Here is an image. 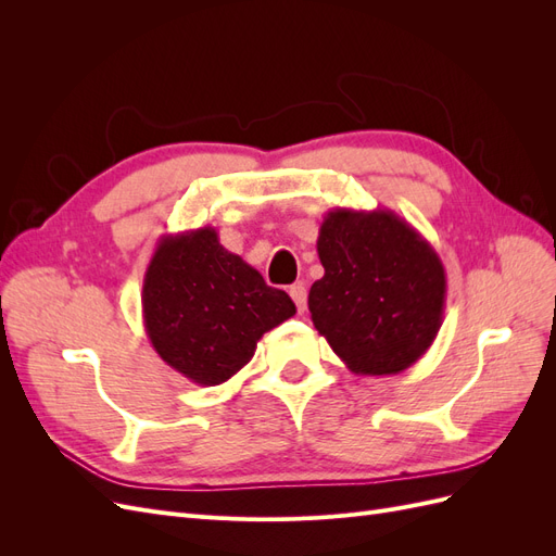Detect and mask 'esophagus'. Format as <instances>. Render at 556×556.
<instances>
[{"label": "esophagus", "mask_w": 556, "mask_h": 556, "mask_svg": "<svg viewBox=\"0 0 556 556\" xmlns=\"http://www.w3.org/2000/svg\"><path fill=\"white\" fill-rule=\"evenodd\" d=\"M290 296L294 299L296 311L304 313V311H306V288H304V285H301V282L292 285V288H290Z\"/></svg>", "instance_id": "34e87169"}]
</instances>
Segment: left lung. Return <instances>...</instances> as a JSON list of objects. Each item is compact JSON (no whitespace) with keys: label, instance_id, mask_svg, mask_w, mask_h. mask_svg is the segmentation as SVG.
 <instances>
[{"label":"left lung","instance_id":"left-lung-1","mask_svg":"<svg viewBox=\"0 0 556 556\" xmlns=\"http://www.w3.org/2000/svg\"><path fill=\"white\" fill-rule=\"evenodd\" d=\"M325 276L313 282L315 329L355 376L406 371L443 325L445 266L394 211L331 208L317 237Z\"/></svg>","mask_w":556,"mask_h":556}]
</instances>
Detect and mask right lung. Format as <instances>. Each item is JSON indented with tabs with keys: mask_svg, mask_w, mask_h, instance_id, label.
<instances>
[{
	"mask_svg": "<svg viewBox=\"0 0 556 556\" xmlns=\"http://www.w3.org/2000/svg\"><path fill=\"white\" fill-rule=\"evenodd\" d=\"M141 308L157 355L201 387L239 374L262 336L296 313L288 292L268 288L213 227L160 239L143 276Z\"/></svg>",
	"mask_w": 556,
	"mask_h": 556,
	"instance_id": "right-lung-1",
	"label": "right lung"
}]
</instances>
